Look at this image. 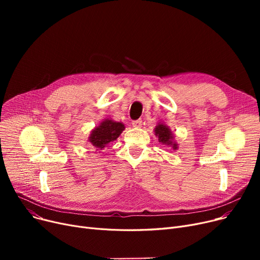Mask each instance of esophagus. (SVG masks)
<instances>
[{"label": "esophagus", "instance_id": "1", "mask_svg": "<svg viewBox=\"0 0 260 260\" xmlns=\"http://www.w3.org/2000/svg\"><path fill=\"white\" fill-rule=\"evenodd\" d=\"M132 124H133V126L134 127H141V125H142V120H134L133 122H132Z\"/></svg>", "mask_w": 260, "mask_h": 260}]
</instances>
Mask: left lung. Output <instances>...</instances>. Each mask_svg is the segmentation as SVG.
Wrapping results in <instances>:
<instances>
[{
  "label": "left lung",
  "instance_id": "1",
  "mask_svg": "<svg viewBox=\"0 0 260 260\" xmlns=\"http://www.w3.org/2000/svg\"><path fill=\"white\" fill-rule=\"evenodd\" d=\"M155 135L158 136L159 142H162L163 144H167V145H173L174 149L177 148V144L172 142V139L174 138L173 134L167 125L165 124L157 125L155 128Z\"/></svg>",
  "mask_w": 260,
  "mask_h": 260
}]
</instances>
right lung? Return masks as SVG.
Returning <instances> with one entry per match:
<instances>
[{"label": "right lung", "mask_w": 260, "mask_h": 260, "mask_svg": "<svg viewBox=\"0 0 260 260\" xmlns=\"http://www.w3.org/2000/svg\"><path fill=\"white\" fill-rule=\"evenodd\" d=\"M124 128V125L120 122H115L108 119L104 120L100 123L99 126L91 132L89 141L93 146H95V148L102 149L106 144L115 141Z\"/></svg>", "instance_id": "right-lung-1"}]
</instances>
